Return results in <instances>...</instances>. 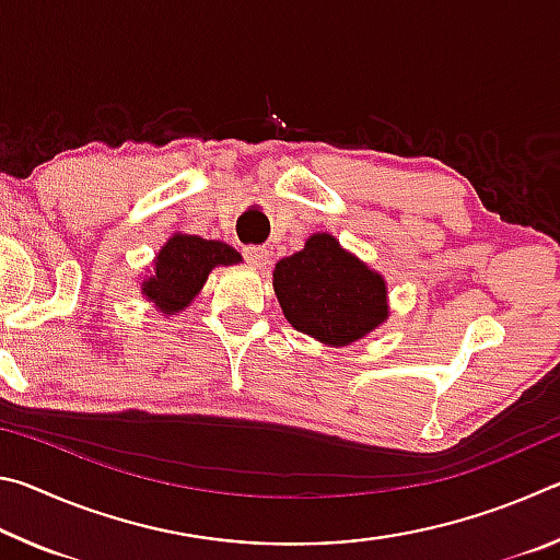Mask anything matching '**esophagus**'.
I'll return each instance as SVG.
<instances>
[{
	"mask_svg": "<svg viewBox=\"0 0 560 560\" xmlns=\"http://www.w3.org/2000/svg\"><path fill=\"white\" fill-rule=\"evenodd\" d=\"M244 259L252 264V267H267L269 264V249L267 246H244Z\"/></svg>",
	"mask_w": 560,
	"mask_h": 560,
	"instance_id": "34e87169",
	"label": "esophagus"
}]
</instances>
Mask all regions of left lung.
<instances>
[{"label": "left lung", "instance_id": "1", "mask_svg": "<svg viewBox=\"0 0 560 560\" xmlns=\"http://www.w3.org/2000/svg\"><path fill=\"white\" fill-rule=\"evenodd\" d=\"M273 291L289 324L326 346H350L387 320L381 273L318 232L273 269Z\"/></svg>", "mask_w": 560, "mask_h": 560}]
</instances>
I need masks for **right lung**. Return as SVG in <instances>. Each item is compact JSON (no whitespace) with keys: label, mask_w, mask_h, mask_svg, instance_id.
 <instances>
[{"label":"right lung","mask_w":560,"mask_h":560,"mask_svg":"<svg viewBox=\"0 0 560 560\" xmlns=\"http://www.w3.org/2000/svg\"><path fill=\"white\" fill-rule=\"evenodd\" d=\"M242 254L234 246L195 234H173L158 252L153 273L140 283V291L153 301L160 314L175 316L202 291L214 267L240 264Z\"/></svg>","instance_id":"obj_1"}]
</instances>
